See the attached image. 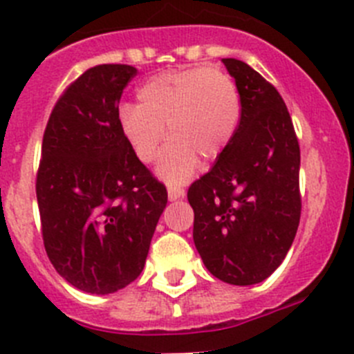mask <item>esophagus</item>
I'll use <instances>...</instances> for the list:
<instances>
[{"mask_svg":"<svg viewBox=\"0 0 354 354\" xmlns=\"http://www.w3.org/2000/svg\"><path fill=\"white\" fill-rule=\"evenodd\" d=\"M167 197H169V201H178V198L185 197V190L181 187H167Z\"/></svg>","mask_w":354,"mask_h":354,"instance_id":"obj_1","label":"esophagus"}]
</instances>
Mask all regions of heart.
<instances>
[{
  "label": "heart",
  "mask_w": 354,
  "mask_h": 354,
  "mask_svg": "<svg viewBox=\"0 0 354 354\" xmlns=\"http://www.w3.org/2000/svg\"><path fill=\"white\" fill-rule=\"evenodd\" d=\"M138 105H121L122 136L142 162L156 160L166 128L173 136L160 156L157 174L183 183L195 173L198 156L216 159L232 142L240 121L235 82L218 68L171 71L147 79L136 91Z\"/></svg>",
  "instance_id": "obj_1"
}]
</instances>
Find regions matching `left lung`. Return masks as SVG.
<instances>
[{"mask_svg": "<svg viewBox=\"0 0 354 354\" xmlns=\"http://www.w3.org/2000/svg\"><path fill=\"white\" fill-rule=\"evenodd\" d=\"M240 95V122L209 173L188 188L194 242L205 268L252 286L280 266L301 218V152L277 88L236 58H223Z\"/></svg>", "mask_w": 354, "mask_h": 354, "instance_id": "obj_1", "label": "left lung"}]
</instances>
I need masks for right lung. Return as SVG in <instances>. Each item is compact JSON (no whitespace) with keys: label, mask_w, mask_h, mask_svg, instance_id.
<instances>
[{"label":"right lung","mask_w":354,"mask_h":354,"mask_svg":"<svg viewBox=\"0 0 354 354\" xmlns=\"http://www.w3.org/2000/svg\"><path fill=\"white\" fill-rule=\"evenodd\" d=\"M136 75L124 64L91 67L51 111L36 195L51 264L75 289L112 294L138 279L167 204L166 187L122 136V90Z\"/></svg>","instance_id":"1"}]
</instances>
